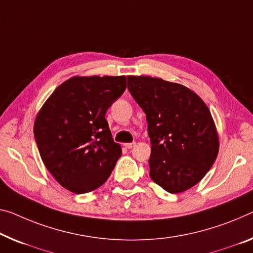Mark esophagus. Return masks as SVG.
<instances>
[{
  "mask_svg": "<svg viewBox=\"0 0 253 253\" xmlns=\"http://www.w3.org/2000/svg\"><path fill=\"white\" fill-rule=\"evenodd\" d=\"M135 146V142H127V143H124V147L127 149H131L133 148V147Z\"/></svg>",
  "mask_w": 253,
  "mask_h": 253,
  "instance_id": "esophagus-1",
  "label": "esophagus"
}]
</instances>
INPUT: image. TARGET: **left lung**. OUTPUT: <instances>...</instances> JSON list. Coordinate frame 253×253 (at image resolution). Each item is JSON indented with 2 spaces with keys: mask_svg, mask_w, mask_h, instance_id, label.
Segmentation results:
<instances>
[{
  "mask_svg": "<svg viewBox=\"0 0 253 253\" xmlns=\"http://www.w3.org/2000/svg\"><path fill=\"white\" fill-rule=\"evenodd\" d=\"M127 89L148 123L151 180L169 193L192 188L219 150L208 106L191 89L161 78L127 76Z\"/></svg>",
  "mask_w": 253,
  "mask_h": 253,
  "instance_id": "8db88e82",
  "label": "left lung"
}]
</instances>
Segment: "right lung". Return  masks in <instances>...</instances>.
<instances>
[{
  "label": "right lung",
  "mask_w": 253,
  "mask_h": 253,
  "mask_svg": "<svg viewBox=\"0 0 253 253\" xmlns=\"http://www.w3.org/2000/svg\"><path fill=\"white\" fill-rule=\"evenodd\" d=\"M126 88V76H75L37 113L34 133L42 161L69 191L90 192L111 175L122 149L105 113Z\"/></svg>",
  "instance_id": "right-lung-1"
}]
</instances>
